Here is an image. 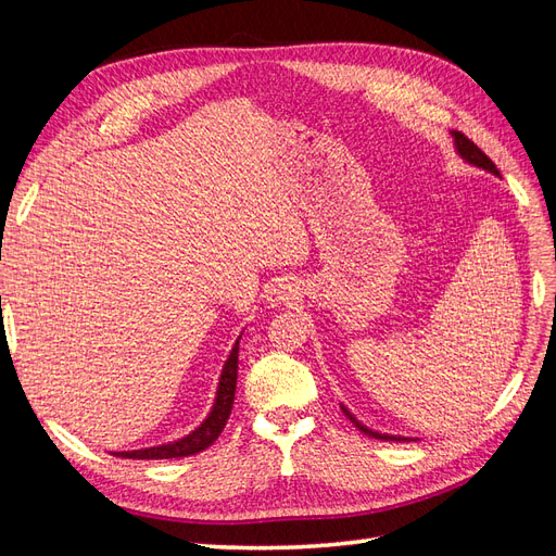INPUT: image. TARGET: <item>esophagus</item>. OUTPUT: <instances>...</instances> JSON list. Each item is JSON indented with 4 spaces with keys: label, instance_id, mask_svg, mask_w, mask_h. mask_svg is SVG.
<instances>
[{
    "label": "esophagus",
    "instance_id": "obj_1",
    "mask_svg": "<svg viewBox=\"0 0 556 556\" xmlns=\"http://www.w3.org/2000/svg\"><path fill=\"white\" fill-rule=\"evenodd\" d=\"M301 294L299 282L292 278H280L276 282H271L264 292L266 304L271 308H280V306H290L292 301H296Z\"/></svg>",
    "mask_w": 556,
    "mask_h": 556
}]
</instances>
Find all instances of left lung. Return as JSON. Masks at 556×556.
<instances>
[{"label":"left lung","instance_id":"obj_1","mask_svg":"<svg viewBox=\"0 0 556 556\" xmlns=\"http://www.w3.org/2000/svg\"><path fill=\"white\" fill-rule=\"evenodd\" d=\"M452 134V139H454V150H457V155L466 162V164H470V166H478V169H482V172H490V174H494V176H501L498 174V169L494 166V162L486 157L482 150L473 143V141H468L464 134H459V131H450ZM341 410L345 413V417L350 419L352 425H355L359 431H364L366 435H371V439H378V441H399V443H403V441H417V439H410V435H394V433H382V431H378V429H371V427H366L362 419H357L355 415H352L350 410H348V406L345 403H341Z\"/></svg>","mask_w":556,"mask_h":556}]
</instances>
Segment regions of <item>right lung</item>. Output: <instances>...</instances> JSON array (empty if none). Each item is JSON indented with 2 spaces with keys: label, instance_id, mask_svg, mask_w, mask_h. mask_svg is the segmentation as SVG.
<instances>
[{
  "label": "right lung",
  "instance_id": "1",
  "mask_svg": "<svg viewBox=\"0 0 556 556\" xmlns=\"http://www.w3.org/2000/svg\"><path fill=\"white\" fill-rule=\"evenodd\" d=\"M243 333V331H241ZM239 341L241 336L233 343L227 362L223 364L220 378H217V390L213 406L208 415L201 419V425L194 427L190 433L180 435L176 441L162 443V445H150L141 450H123V452H111L113 457L123 459H176V457H190L201 450H206L217 441V435L223 433L231 406H233V392H237V376H239Z\"/></svg>",
  "mask_w": 556,
  "mask_h": 556
}]
</instances>
